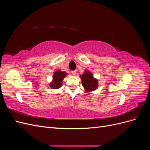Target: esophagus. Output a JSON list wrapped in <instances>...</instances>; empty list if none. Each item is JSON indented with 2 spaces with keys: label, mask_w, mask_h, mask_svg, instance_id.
<instances>
[{
  "label": "esophagus",
  "mask_w": 150,
  "mask_h": 150,
  "mask_svg": "<svg viewBox=\"0 0 150 150\" xmlns=\"http://www.w3.org/2000/svg\"><path fill=\"white\" fill-rule=\"evenodd\" d=\"M76 72H77V71L75 70V71H72L71 72V73H72V75L75 76V75L76 74Z\"/></svg>",
  "instance_id": "obj_1"
}]
</instances>
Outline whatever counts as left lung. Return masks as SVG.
Listing matches in <instances>:
<instances>
[{
	"label": "left lung",
	"mask_w": 150,
	"mask_h": 150,
	"mask_svg": "<svg viewBox=\"0 0 150 150\" xmlns=\"http://www.w3.org/2000/svg\"><path fill=\"white\" fill-rule=\"evenodd\" d=\"M80 78L86 92L91 93L98 89V80L89 71H84L83 74L80 76Z\"/></svg>",
	"instance_id": "obj_1"
}]
</instances>
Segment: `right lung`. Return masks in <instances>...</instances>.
<instances>
[{
	"instance_id": "right-lung-1",
	"label": "right lung",
	"mask_w": 150,
	"mask_h": 150,
	"mask_svg": "<svg viewBox=\"0 0 150 150\" xmlns=\"http://www.w3.org/2000/svg\"><path fill=\"white\" fill-rule=\"evenodd\" d=\"M66 72H62L60 70H57L54 72L52 80L49 83V86L52 89H57L60 88L62 85V81L67 76Z\"/></svg>"
}]
</instances>
